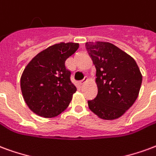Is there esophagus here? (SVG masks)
I'll list each match as a JSON object with an SVG mask.
<instances>
[{
	"mask_svg": "<svg viewBox=\"0 0 156 156\" xmlns=\"http://www.w3.org/2000/svg\"><path fill=\"white\" fill-rule=\"evenodd\" d=\"M88 78H87V77H85V79L84 80H80V85H83V84H85V83L86 82H87V81H88Z\"/></svg>",
	"mask_w": 156,
	"mask_h": 156,
	"instance_id": "34e87169",
	"label": "esophagus"
}]
</instances>
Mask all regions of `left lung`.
I'll return each mask as SVG.
<instances>
[{
	"mask_svg": "<svg viewBox=\"0 0 156 156\" xmlns=\"http://www.w3.org/2000/svg\"><path fill=\"white\" fill-rule=\"evenodd\" d=\"M96 69L98 94L88 101L90 110L103 120L123 115L138 97L142 75L136 61L110 42H86Z\"/></svg>",
	"mask_w": 156,
	"mask_h": 156,
	"instance_id": "obj_1",
	"label": "left lung"
}]
</instances>
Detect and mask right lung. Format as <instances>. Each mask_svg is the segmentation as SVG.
Instances as JSON below:
<instances>
[{
  "label": "right lung",
  "instance_id": "obj_1",
  "mask_svg": "<svg viewBox=\"0 0 156 156\" xmlns=\"http://www.w3.org/2000/svg\"><path fill=\"white\" fill-rule=\"evenodd\" d=\"M78 48V43H56L27 64L20 77V89L26 104L35 114L51 118L68 107L76 87L70 80L66 61Z\"/></svg>",
  "mask_w": 156,
  "mask_h": 156
}]
</instances>
